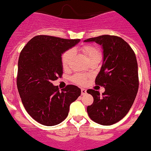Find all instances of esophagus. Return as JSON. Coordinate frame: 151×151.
I'll use <instances>...</instances> for the list:
<instances>
[{"mask_svg":"<svg viewBox=\"0 0 151 151\" xmlns=\"http://www.w3.org/2000/svg\"><path fill=\"white\" fill-rule=\"evenodd\" d=\"M86 93H87V90L84 88L81 89V95H84V94H86Z\"/></svg>","mask_w":151,"mask_h":151,"instance_id":"esophagus-1","label":"esophagus"}]
</instances>
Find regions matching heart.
<instances>
[{
    "mask_svg": "<svg viewBox=\"0 0 151 151\" xmlns=\"http://www.w3.org/2000/svg\"><path fill=\"white\" fill-rule=\"evenodd\" d=\"M81 50H82L84 55L87 57V58H90V57L93 56V55H100L99 50L96 48H95V47H92V46H85V47L81 48ZM73 55H74V52L72 50H67V51H66L63 54L61 61H62V64L64 67H68V65L71 62L72 59H73ZM73 80L75 83L80 84V85H84V84L87 83V77L84 76V75H76V76H73Z\"/></svg>",
    "mask_w": 151,
    "mask_h": 151,
    "instance_id": "obj_1",
    "label": "heart"
}]
</instances>
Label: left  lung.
Returning a JSON list of instances; mask_svg holds the SVG:
<instances>
[{
    "label": "left lung",
    "instance_id": "8db88e82",
    "mask_svg": "<svg viewBox=\"0 0 151 151\" xmlns=\"http://www.w3.org/2000/svg\"><path fill=\"white\" fill-rule=\"evenodd\" d=\"M84 42H96L103 50V62L96 78V84L104 87L100 96L97 90H87L93 103L87 108L93 121L111 125L127 115L139 89L138 64L136 55L128 44L120 37L104 35Z\"/></svg>",
    "mask_w": 151,
    "mask_h": 151
}]
</instances>
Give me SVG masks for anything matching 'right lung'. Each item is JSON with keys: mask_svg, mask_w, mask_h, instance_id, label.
I'll use <instances>...</instances> for the list:
<instances>
[{"mask_svg": "<svg viewBox=\"0 0 151 151\" xmlns=\"http://www.w3.org/2000/svg\"><path fill=\"white\" fill-rule=\"evenodd\" d=\"M80 39L37 35L21 50L18 64L17 87L27 113L41 124L54 126L68 116L71 103L81 95L77 86L60 92L52 81L63 73L61 55Z\"/></svg>", "mask_w": 151, "mask_h": 151, "instance_id": "add662e5", "label": "right lung"}]
</instances>
